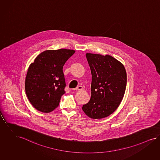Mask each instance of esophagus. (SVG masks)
Here are the masks:
<instances>
[{"label":"esophagus","mask_w":160,"mask_h":160,"mask_svg":"<svg viewBox=\"0 0 160 160\" xmlns=\"http://www.w3.org/2000/svg\"><path fill=\"white\" fill-rule=\"evenodd\" d=\"M74 90H76L78 91H83V88L82 86H78L75 89H74Z\"/></svg>","instance_id":"1"}]
</instances>
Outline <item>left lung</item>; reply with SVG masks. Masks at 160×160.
<instances>
[{
	"instance_id": "obj_1",
	"label": "left lung",
	"mask_w": 160,
	"mask_h": 160,
	"mask_svg": "<svg viewBox=\"0 0 160 160\" xmlns=\"http://www.w3.org/2000/svg\"><path fill=\"white\" fill-rule=\"evenodd\" d=\"M86 57L92 75L91 95L82 109L90 118H104L112 114L123 100L126 72L124 66L111 56L87 53Z\"/></svg>"
}]
</instances>
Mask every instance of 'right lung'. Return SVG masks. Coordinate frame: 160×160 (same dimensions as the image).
Wrapping results in <instances>:
<instances>
[{
    "mask_svg": "<svg viewBox=\"0 0 160 160\" xmlns=\"http://www.w3.org/2000/svg\"><path fill=\"white\" fill-rule=\"evenodd\" d=\"M75 52L63 48L46 50L30 65L25 78V92L37 110L50 112L59 106L65 93L63 66Z\"/></svg>",
    "mask_w": 160,
    "mask_h": 160,
    "instance_id": "right-lung-1",
    "label": "right lung"
}]
</instances>
